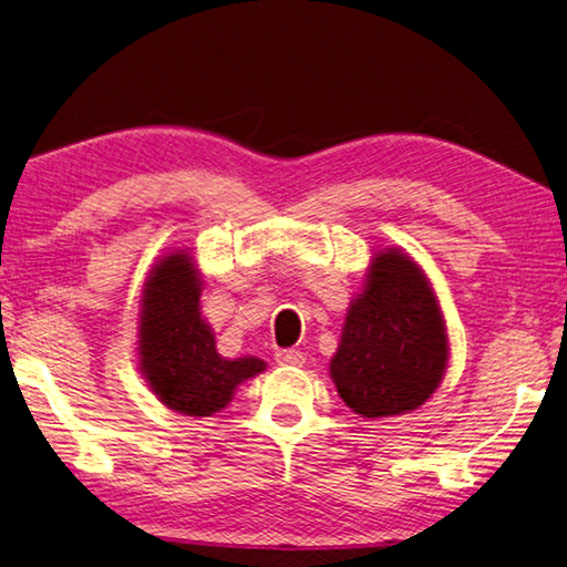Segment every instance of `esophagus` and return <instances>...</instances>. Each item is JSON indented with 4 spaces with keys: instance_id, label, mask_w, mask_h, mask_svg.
<instances>
[{
    "instance_id": "34e87169",
    "label": "esophagus",
    "mask_w": 567,
    "mask_h": 567,
    "mask_svg": "<svg viewBox=\"0 0 567 567\" xmlns=\"http://www.w3.org/2000/svg\"><path fill=\"white\" fill-rule=\"evenodd\" d=\"M275 360L280 364H290V368H302L305 352H300V350H277Z\"/></svg>"
}]
</instances>
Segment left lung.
Listing matches in <instances>:
<instances>
[{"label": "left lung", "instance_id": "obj_1", "mask_svg": "<svg viewBox=\"0 0 567 567\" xmlns=\"http://www.w3.org/2000/svg\"><path fill=\"white\" fill-rule=\"evenodd\" d=\"M445 368L447 334L433 287L412 257L382 249L344 318L330 362L334 388L358 415L390 417L420 408Z\"/></svg>", "mask_w": 567, "mask_h": 567}]
</instances>
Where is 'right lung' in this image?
I'll return each mask as SVG.
<instances>
[{"mask_svg": "<svg viewBox=\"0 0 567 567\" xmlns=\"http://www.w3.org/2000/svg\"><path fill=\"white\" fill-rule=\"evenodd\" d=\"M203 280L187 252H169L145 282L140 312V370L162 405L189 417H209L239 382L265 370L260 358L225 360L199 312Z\"/></svg>", "mask_w": 567, "mask_h": 567, "instance_id": "right-lung-1", "label": "right lung"}]
</instances>
